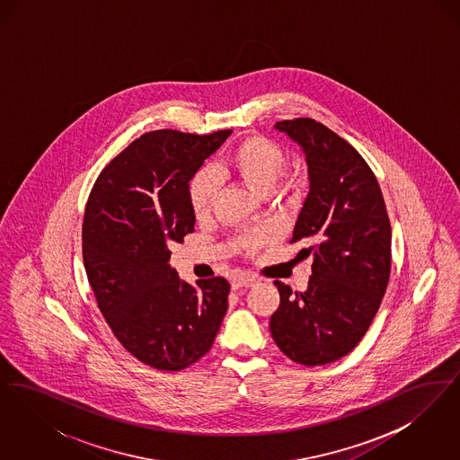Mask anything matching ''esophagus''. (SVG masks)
I'll return each mask as SVG.
<instances>
[{"label":"esophagus","mask_w":460,"mask_h":460,"mask_svg":"<svg viewBox=\"0 0 460 460\" xmlns=\"http://www.w3.org/2000/svg\"><path fill=\"white\" fill-rule=\"evenodd\" d=\"M257 283L255 278H250V276H241L238 279L233 281V289H240V288H250Z\"/></svg>","instance_id":"obj_1"}]
</instances>
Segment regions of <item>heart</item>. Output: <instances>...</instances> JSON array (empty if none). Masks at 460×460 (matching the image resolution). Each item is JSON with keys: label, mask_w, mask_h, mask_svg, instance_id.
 Segmentation results:
<instances>
[{"label": "heart", "mask_w": 460, "mask_h": 460, "mask_svg": "<svg viewBox=\"0 0 460 460\" xmlns=\"http://www.w3.org/2000/svg\"><path fill=\"white\" fill-rule=\"evenodd\" d=\"M285 167L286 154L281 145L265 136H248L227 154L214 174L234 177L255 195L267 197L274 191ZM188 197L193 216L198 220L207 219L217 197V181L208 172H199L190 181ZM265 240L263 233H248L240 236L238 243L246 252H255Z\"/></svg>", "instance_id": "b5f03b06"}]
</instances>
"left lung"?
<instances>
[{
    "instance_id": "8db88e82",
    "label": "left lung",
    "mask_w": 460,
    "mask_h": 460,
    "mask_svg": "<svg viewBox=\"0 0 460 460\" xmlns=\"http://www.w3.org/2000/svg\"><path fill=\"white\" fill-rule=\"evenodd\" d=\"M296 141L308 165L310 191L289 243L314 257L305 291L274 281L281 304L270 334L302 366H324L364 338L392 270V226L376 175L349 141L314 119L276 124Z\"/></svg>"
}]
</instances>
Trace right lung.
I'll list each match as a JSON object with an SVG mask.
<instances>
[{
  "label": "right lung",
  "instance_id": "right-lung-1",
  "mask_svg": "<svg viewBox=\"0 0 460 460\" xmlns=\"http://www.w3.org/2000/svg\"><path fill=\"white\" fill-rule=\"evenodd\" d=\"M231 132H145L89 193L83 220L89 285L120 345L154 369L193 366L212 349L227 312V279L181 281L169 246L195 231L190 181Z\"/></svg>",
  "mask_w": 460,
  "mask_h": 460
}]
</instances>
